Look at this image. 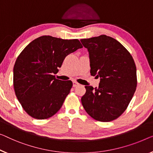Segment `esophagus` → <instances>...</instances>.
Returning a JSON list of instances; mask_svg holds the SVG:
<instances>
[{"mask_svg":"<svg viewBox=\"0 0 153 153\" xmlns=\"http://www.w3.org/2000/svg\"><path fill=\"white\" fill-rule=\"evenodd\" d=\"M79 85V84L77 82H76V81H74L73 82V86H74V87H76L77 86H78Z\"/></svg>","mask_w":153,"mask_h":153,"instance_id":"esophagus-1","label":"esophagus"}]
</instances>
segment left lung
Here are the masks:
<instances>
[{
	"label": "left lung",
	"instance_id": "8db88e82",
	"mask_svg": "<svg viewBox=\"0 0 153 153\" xmlns=\"http://www.w3.org/2000/svg\"><path fill=\"white\" fill-rule=\"evenodd\" d=\"M80 41L89 54L91 75L100 77L98 88L85 86L82 104L93 119L111 122L124 112L135 92V62L126 48L110 36Z\"/></svg>",
	"mask_w": 153,
	"mask_h": 153
}]
</instances>
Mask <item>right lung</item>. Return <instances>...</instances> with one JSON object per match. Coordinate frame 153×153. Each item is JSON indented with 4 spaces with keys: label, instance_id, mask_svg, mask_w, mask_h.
I'll use <instances>...</instances> for the list:
<instances>
[{
    "label": "right lung",
    "instance_id": "right-lung-1",
    "mask_svg": "<svg viewBox=\"0 0 153 153\" xmlns=\"http://www.w3.org/2000/svg\"><path fill=\"white\" fill-rule=\"evenodd\" d=\"M80 48L77 39L43 36L20 53L13 67V88L27 114L44 120L60 110L73 83L56 79L53 74L58 72L66 56Z\"/></svg>",
    "mask_w": 153,
    "mask_h": 153
}]
</instances>
